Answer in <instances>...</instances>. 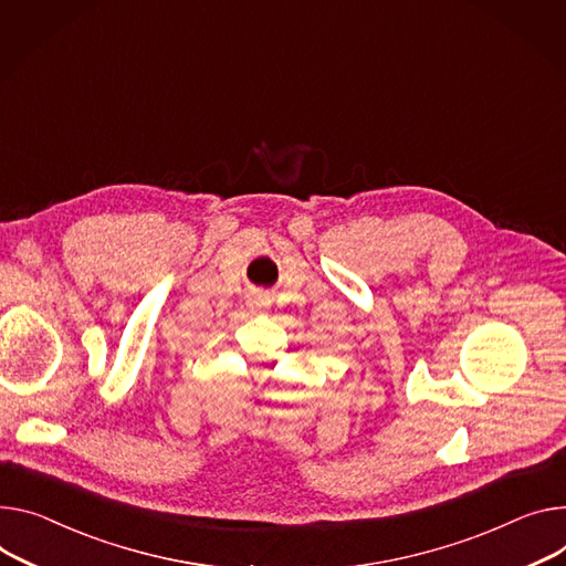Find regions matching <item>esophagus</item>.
Listing matches in <instances>:
<instances>
[{
    "mask_svg": "<svg viewBox=\"0 0 566 566\" xmlns=\"http://www.w3.org/2000/svg\"><path fill=\"white\" fill-rule=\"evenodd\" d=\"M265 306H268V301H265V298H260V296L251 298V308H265Z\"/></svg>",
    "mask_w": 566,
    "mask_h": 566,
    "instance_id": "obj_1",
    "label": "esophagus"
}]
</instances>
